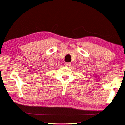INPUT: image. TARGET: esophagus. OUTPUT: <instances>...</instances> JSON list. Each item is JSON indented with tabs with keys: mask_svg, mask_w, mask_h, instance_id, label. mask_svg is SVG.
Returning a JSON list of instances; mask_svg holds the SVG:
<instances>
[{
	"mask_svg": "<svg viewBox=\"0 0 125 125\" xmlns=\"http://www.w3.org/2000/svg\"><path fill=\"white\" fill-rule=\"evenodd\" d=\"M65 67H69L71 66V64L70 63H66L65 64Z\"/></svg>",
	"mask_w": 125,
	"mask_h": 125,
	"instance_id": "34e87169",
	"label": "esophagus"
}]
</instances>
